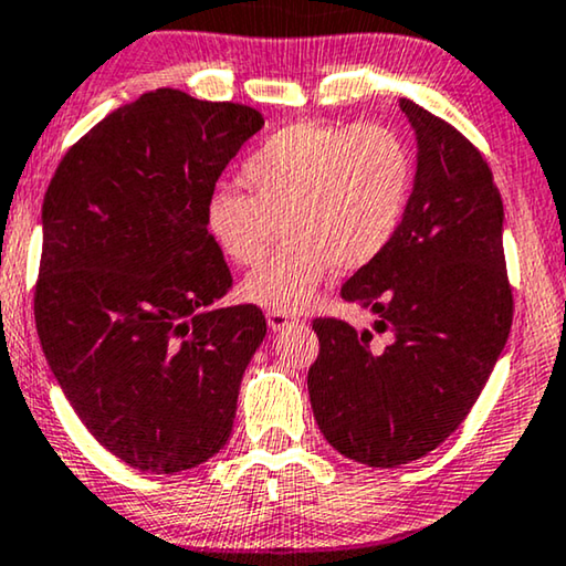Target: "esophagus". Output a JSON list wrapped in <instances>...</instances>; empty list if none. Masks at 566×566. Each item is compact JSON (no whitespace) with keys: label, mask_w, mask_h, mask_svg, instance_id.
<instances>
[{"label":"esophagus","mask_w":566,"mask_h":566,"mask_svg":"<svg viewBox=\"0 0 566 566\" xmlns=\"http://www.w3.org/2000/svg\"><path fill=\"white\" fill-rule=\"evenodd\" d=\"M266 323H269V328L276 333V331H284V328H290V325H294V317L290 313H276V310H269Z\"/></svg>","instance_id":"obj_1"}]
</instances>
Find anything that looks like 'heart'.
I'll list each match as a JSON object with an SVG mask.
<instances>
[{
	"label": "heart",
	"instance_id": "b5f03b06",
	"mask_svg": "<svg viewBox=\"0 0 566 566\" xmlns=\"http://www.w3.org/2000/svg\"><path fill=\"white\" fill-rule=\"evenodd\" d=\"M243 177L251 195L220 185L207 197V233L230 261L251 266L282 222L286 243L245 276L241 297L294 313L333 269L356 272L387 251L408 214L416 161L387 125L297 123L274 133Z\"/></svg>",
	"mask_w": 566,
	"mask_h": 566
}]
</instances>
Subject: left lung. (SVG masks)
<instances>
[{"label": "left lung", "instance_id": "8db88e82", "mask_svg": "<svg viewBox=\"0 0 566 566\" xmlns=\"http://www.w3.org/2000/svg\"><path fill=\"white\" fill-rule=\"evenodd\" d=\"M416 133V179L395 241L340 286L377 315L371 331L331 317L313 328L310 405L333 449L366 467L426 457L461 426L513 321L503 197L457 127L400 99Z\"/></svg>", "mask_w": 566, "mask_h": 566}]
</instances>
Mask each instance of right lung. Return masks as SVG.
Listing matches in <instances>:
<instances>
[{"label": "right lung", "mask_w": 566, "mask_h": 566, "mask_svg": "<svg viewBox=\"0 0 566 566\" xmlns=\"http://www.w3.org/2000/svg\"><path fill=\"white\" fill-rule=\"evenodd\" d=\"M264 127L253 107L156 90L97 123L48 187L35 325L45 361L94 439L150 474L226 446L259 307L230 286L207 233L214 181Z\"/></svg>", "instance_id": "1"}]
</instances>
